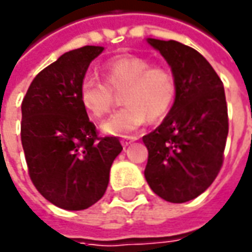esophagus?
Instances as JSON below:
<instances>
[{
  "label": "esophagus",
  "mask_w": 252,
  "mask_h": 252,
  "mask_svg": "<svg viewBox=\"0 0 252 252\" xmlns=\"http://www.w3.org/2000/svg\"><path fill=\"white\" fill-rule=\"evenodd\" d=\"M136 139H138L136 136H126V138H123V139H121V145H123L124 148H126L128 145H131V143L135 142Z\"/></svg>",
  "instance_id": "obj_1"
}]
</instances>
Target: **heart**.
I'll use <instances>...</instances> for the list:
<instances>
[{
  "label": "heart",
  "instance_id": "b5f03b06",
  "mask_svg": "<svg viewBox=\"0 0 252 252\" xmlns=\"http://www.w3.org/2000/svg\"><path fill=\"white\" fill-rule=\"evenodd\" d=\"M103 80L85 76L80 84L78 96L91 116L100 119L112 109L116 94L123 91L126 104L102 124L107 135H128L146 119L161 120L176 96V78L172 70L162 64H150L148 58L123 55L107 61L102 66Z\"/></svg>",
  "mask_w": 252,
  "mask_h": 252
}]
</instances>
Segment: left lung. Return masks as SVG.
<instances>
[{
	"instance_id": "left-lung-1",
	"label": "left lung",
	"mask_w": 252,
	"mask_h": 252,
	"mask_svg": "<svg viewBox=\"0 0 252 252\" xmlns=\"http://www.w3.org/2000/svg\"><path fill=\"white\" fill-rule=\"evenodd\" d=\"M168 62L176 96L168 116L143 136L149 152L145 178L169 203L200 196L223 164L229 120L223 84L196 49L174 40L148 38Z\"/></svg>"
}]
</instances>
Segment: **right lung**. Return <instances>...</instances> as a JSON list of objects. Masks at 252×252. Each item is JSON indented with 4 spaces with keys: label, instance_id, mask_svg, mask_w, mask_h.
<instances>
[{
    "label": "right lung",
    "instance_id": "add662e5",
    "mask_svg": "<svg viewBox=\"0 0 252 252\" xmlns=\"http://www.w3.org/2000/svg\"><path fill=\"white\" fill-rule=\"evenodd\" d=\"M103 47L63 54L40 71L22 102L20 136L29 175L48 201L80 211L100 200L110 167L123 146L116 136H97L78 96L90 63Z\"/></svg>",
    "mask_w": 252,
    "mask_h": 252
}]
</instances>
